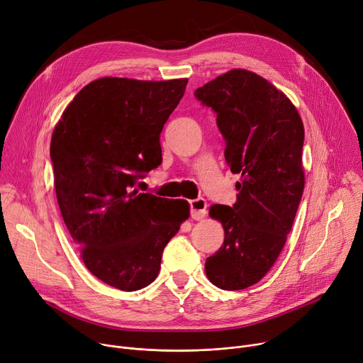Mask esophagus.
Segmentation results:
<instances>
[{"mask_svg":"<svg viewBox=\"0 0 363 363\" xmlns=\"http://www.w3.org/2000/svg\"><path fill=\"white\" fill-rule=\"evenodd\" d=\"M191 207V218L194 220H201L207 214V203L204 199H196L189 201Z\"/></svg>","mask_w":363,"mask_h":363,"instance_id":"34e87169","label":"esophagus"}]
</instances>
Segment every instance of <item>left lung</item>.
Segmentation results:
<instances>
[{
  "label": "left lung",
  "mask_w": 363,
  "mask_h": 363,
  "mask_svg": "<svg viewBox=\"0 0 363 363\" xmlns=\"http://www.w3.org/2000/svg\"><path fill=\"white\" fill-rule=\"evenodd\" d=\"M194 95L217 114L224 157L242 181L233 207L214 204L224 228L223 246L206 260V274L221 289L259 282L278 259L304 191L303 120L289 98L265 78L232 69Z\"/></svg>",
  "instance_id": "8db88e82"
}]
</instances>
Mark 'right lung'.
I'll return each instance as SVG.
<instances>
[{
	"instance_id": "1",
	"label": "right lung",
	"mask_w": 363,
	"mask_h": 363,
	"mask_svg": "<svg viewBox=\"0 0 363 363\" xmlns=\"http://www.w3.org/2000/svg\"><path fill=\"white\" fill-rule=\"evenodd\" d=\"M186 84L95 79L53 130L50 159L63 221L88 271L121 291L156 279L164 246L189 217L185 200L135 189L162 162L160 131Z\"/></svg>"
}]
</instances>
